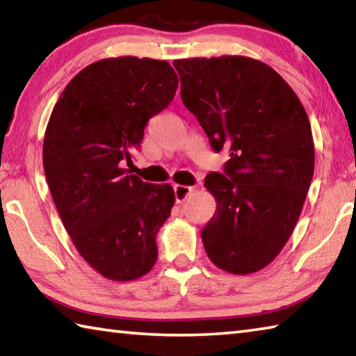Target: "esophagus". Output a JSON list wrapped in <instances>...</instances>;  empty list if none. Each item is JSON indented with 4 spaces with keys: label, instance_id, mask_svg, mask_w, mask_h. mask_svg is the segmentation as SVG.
I'll return each instance as SVG.
<instances>
[{
    "label": "esophagus",
    "instance_id": "esophagus-1",
    "mask_svg": "<svg viewBox=\"0 0 356 356\" xmlns=\"http://www.w3.org/2000/svg\"><path fill=\"white\" fill-rule=\"evenodd\" d=\"M193 193L191 186H185V185H176L174 186V196H176V202L182 204L184 200L188 197Z\"/></svg>",
    "mask_w": 356,
    "mask_h": 356
}]
</instances>
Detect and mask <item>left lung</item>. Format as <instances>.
Returning a JSON list of instances; mask_svg holds the SVG:
<instances>
[{
	"mask_svg": "<svg viewBox=\"0 0 356 356\" xmlns=\"http://www.w3.org/2000/svg\"><path fill=\"white\" fill-rule=\"evenodd\" d=\"M180 96L213 151L229 147L224 174L205 188L216 213L200 232L207 255L230 274H252L280 254L314 172L308 115L285 79L244 56L174 60Z\"/></svg>",
	"mask_w": 356,
	"mask_h": 356,
	"instance_id": "1",
	"label": "left lung"
}]
</instances>
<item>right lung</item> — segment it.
<instances>
[{"instance_id": "1", "label": "right lung", "mask_w": 356, "mask_h": 356, "mask_svg": "<svg viewBox=\"0 0 356 356\" xmlns=\"http://www.w3.org/2000/svg\"><path fill=\"white\" fill-rule=\"evenodd\" d=\"M179 86L166 60L111 57L79 71L62 92L43 140L51 196L74 248L106 279L129 282L157 261V232L171 215V185L127 176L121 165Z\"/></svg>"}]
</instances>
